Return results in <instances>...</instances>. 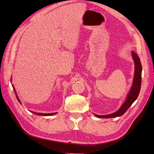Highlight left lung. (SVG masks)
I'll use <instances>...</instances> for the list:
<instances>
[{"label": "left lung", "mask_w": 154, "mask_h": 154, "mask_svg": "<svg viewBox=\"0 0 154 154\" xmlns=\"http://www.w3.org/2000/svg\"><path fill=\"white\" fill-rule=\"evenodd\" d=\"M132 55L135 62V74L134 78V82L131 89L129 92L126 100L123 103V105L116 112L113 113V114L105 115V116H99L97 114H94L98 118H113L117 117L122 116L124 113L128 110V109L131 106V105L134 103V102L137 99L141 87V82H142V65L140 62V58L137 54L134 51L132 52Z\"/></svg>", "instance_id": "left-lung-1"}]
</instances>
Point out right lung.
Listing matches in <instances>:
<instances>
[{"label":"right lung","mask_w":154,"mask_h":154,"mask_svg":"<svg viewBox=\"0 0 154 154\" xmlns=\"http://www.w3.org/2000/svg\"><path fill=\"white\" fill-rule=\"evenodd\" d=\"M12 87H13V88H14V92H15V88H14V86L12 85ZM16 94V93H15ZM17 100H19V99H18V97L17 96ZM34 114H36V115H37V116H52V115H55V114H57V112H55V113H51V114H41V113H35V112H33Z\"/></svg>","instance_id":"right-lung-1"}]
</instances>
